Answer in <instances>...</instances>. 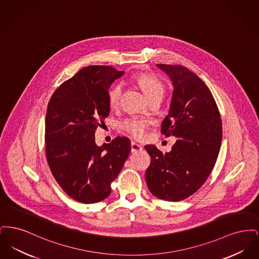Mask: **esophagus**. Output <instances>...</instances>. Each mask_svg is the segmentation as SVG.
Instances as JSON below:
<instances>
[{"label": "esophagus", "mask_w": 259, "mask_h": 259, "mask_svg": "<svg viewBox=\"0 0 259 259\" xmlns=\"http://www.w3.org/2000/svg\"><path fill=\"white\" fill-rule=\"evenodd\" d=\"M142 149H143L142 145H140V144H138V143H136V142H132V143H131V151H132V152H137V151H140V150H142Z\"/></svg>", "instance_id": "1"}]
</instances>
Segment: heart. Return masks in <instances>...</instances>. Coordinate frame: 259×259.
<instances>
[{
  "instance_id": "obj_1",
  "label": "heart",
  "mask_w": 259,
  "mask_h": 259,
  "mask_svg": "<svg viewBox=\"0 0 259 259\" xmlns=\"http://www.w3.org/2000/svg\"><path fill=\"white\" fill-rule=\"evenodd\" d=\"M139 85L144 91L146 97H150L152 95H163L164 88L160 81L150 75V74H139L136 77ZM121 94V85L120 84H115L114 87H111V89L108 92V102L109 106L111 109L115 108L118 104V100ZM148 126V120L144 118V117H138V116H133L130 118H127L123 120L120 127L121 129L128 133L129 135L134 137L136 139H143L146 133H147V128Z\"/></svg>"
}]
</instances>
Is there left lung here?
<instances>
[{"instance_id":"left-lung-1","label":"left lung","mask_w":259,"mask_h":259,"mask_svg":"<svg viewBox=\"0 0 259 259\" xmlns=\"http://www.w3.org/2000/svg\"><path fill=\"white\" fill-rule=\"evenodd\" d=\"M172 84L170 109L161 132L177 137L170 152L153 145L146 181L152 195L177 202L189 197L211 172L221 149L222 125L217 103L203 80L183 66L157 64Z\"/></svg>"}]
</instances>
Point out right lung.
<instances>
[{
  "label": "right lung",
  "instance_id": "1",
  "mask_svg": "<svg viewBox=\"0 0 259 259\" xmlns=\"http://www.w3.org/2000/svg\"><path fill=\"white\" fill-rule=\"evenodd\" d=\"M124 71L111 66H88L52 94L46 115V153L62 189L84 204L111 194L131 150L130 140L116 137L98 147L95 131L110 114L108 92Z\"/></svg>",
  "mask_w": 259,
  "mask_h": 259
}]
</instances>
